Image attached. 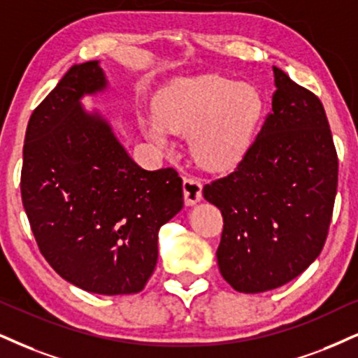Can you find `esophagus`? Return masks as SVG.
I'll return each instance as SVG.
<instances>
[{"instance_id": "34e87169", "label": "esophagus", "mask_w": 358, "mask_h": 358, "mask_svg": "<svg viewBox=\"0 0 358 358\" xmlns=\"http://www.w3.org/2000/svg\"><path fill=\"white\" fill-rule=\"evenodd\" d=\"M184 189V201L187 206L197 204L202 199V184L199 179L196 178H186L182 184Z\"/></svg>"}]
</instances>
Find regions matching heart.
Returning <instances> with one entry per match:
<instances>
[{
  "instance_id": "heart-1",
  "label": "heart",
  "mask_w": 358,
  "mask_h": 358,
  "mask_svg": "<svg viewBox=\"0 0 358 358\" xmlns=\"http://www.w3.org/2000/svg\"><path fill=\"white\" fill-rule=\"evenodd\" d=\"M262 98L254 87L231 79H192L167 92L157 117L143 121L148 138L169 148V131L189 134L191 152L202 167L222 171L236 164L249 149L262 116Z\"/></svg>"
}]
</instances>
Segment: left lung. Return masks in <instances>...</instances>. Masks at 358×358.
<instances>
[{
	"instance_id": "obj_1",
	"label": "left lung",
	"mask_w": 358,
	"mask_h": 358,
	"mask_svg": "<svg viewBox=\"0 0 358 358\" xmlns=\"http://www.w3.org/2000/svg\"><path fill=\"white\" fill-rule=\"evenodd\" d=\"M273 78L272 111L257 138L231 174L202 189L224 219L219 271L244 294L277 289L319 257L337 194L324 106L275 66Z\"/></svg>"
}]
</instances>
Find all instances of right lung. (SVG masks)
<instances>
[{"label":"right lung","mask_w":358,"mask_h":358,"mask_svg":"<svg viewBox=\"0 0 358 358\" xmlns=\"http://www.w3.org/2000/svg\"><path fill=\"white\" fill-rule=\"evenodd\" d=\"M106 87L98 61L76 64L31 114L21 199L48 264L92 294L144 289L157 264V234L182 209L172 167L144 171L85 94Z\"/></svg>","instance_id":"1"}]
</instances>
